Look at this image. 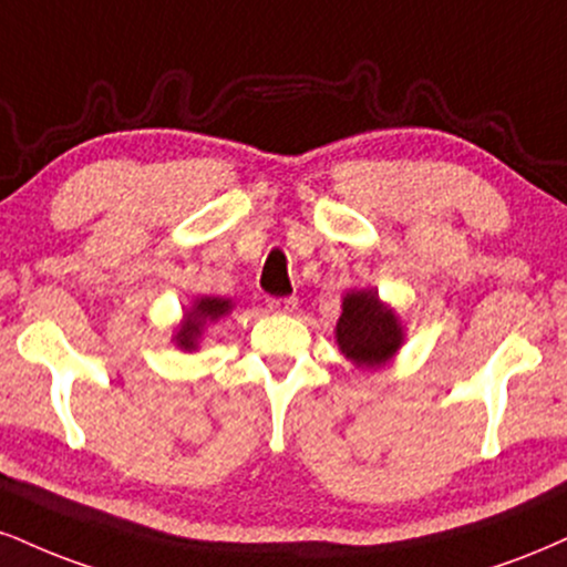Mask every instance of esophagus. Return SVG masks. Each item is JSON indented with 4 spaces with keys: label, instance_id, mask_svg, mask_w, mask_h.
Wrapping results in <instances>:
<instances>
[{
    "label": "esophagus",
    "instance_id": "esophagus-1",
    "mask_svg": "<svg viewBox=\"0 0 567 567\" xmlns=\"http://www.w3.org/2000/svg\"><path fill=\"white\" fill-rule=\"evenodd\" d=\"M266 306H269V311H275V313H290V311L298 309V298L296 296L269 298V301H266Z\"/></svg>",
    "mask_w": 567,
    "mask_h": 567
}]
</instances>
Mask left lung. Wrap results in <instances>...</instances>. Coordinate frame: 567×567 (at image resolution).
<instances>
[{"mask_svg":"<svg viewBox=\"0 0 567 567\" xmlns=\"http://www.w3.org/2000/svg\"><path fill=\"white\" fill-rule=\"evenodd\" d=\"M336 340L343 357L361 370H380L404 343V327L378 290H351L343 296Z\"/></svg>","mask_w":567,"mask_h":567,"instance_id":"8db88e82","label":"left lung"}]
</instances>
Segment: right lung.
Here are the masks:
<instances>
[{"instance_id": "1", "label": "right lung", "mask_w": 567, "mask_h": 567, "mask_svg": "<svg viewBox=\"0 0 567 567\" xmlns=\"http://www.w3.org/2000/svg\"><path fill=\"white\" fill-rule=\"evenodd\" d=\"M231 309H235V303H231L229 298H210V296L197 298V301L193 303V309L184 311L182 324L176 327V332H174L176 349L195 351L197 343H200V336H203V330H206V324L218 322V319L227 317Z\"/></svg>"}]
</instances>
